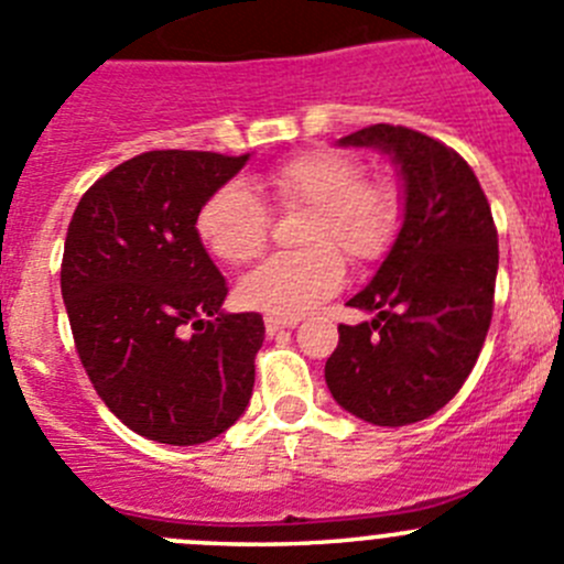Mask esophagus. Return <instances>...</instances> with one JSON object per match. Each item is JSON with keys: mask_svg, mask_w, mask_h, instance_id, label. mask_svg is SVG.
<instances>
[{"mask_svg": "<svg viewBox=\"0 0 564 564\" xmlns=\"http://www.w3.org/2000/svg\"><path fill=\"white\" fill-rule=\"evenodd\" d=\"M296 318H276V315H265V332L268 335H276L282 329H296Z\"/></svg>", "mask_w": 564, "mask_h": 564, "instance_id": "34e87169", "label": "esophagus"}]
</instances>
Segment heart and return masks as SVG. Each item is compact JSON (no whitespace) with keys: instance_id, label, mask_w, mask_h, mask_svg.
Segmentation results:
<instances>
[{"instance_id":"obj_1","label":"heart","mask_w":564,"mask_h":564,"mask_svg":"<svg viewBox=\"0 0 564 564\" xmlns=\"http://www.w3.org/2000/svg\"><path fill=\"white\" fill-rule=\"evenodd\" d=\"M279 207H310L304 251L273 254L246 273L240 299L276 318H299L340 291L343 260L373 262L390 249L401 224L399 196L388 185L362 182L357 160L318 149L299 154L265 176ZM198 238L218 260L243 265L268 243L271 213L243 182H227L196 218Z\"/></svg>"}]
</instances>
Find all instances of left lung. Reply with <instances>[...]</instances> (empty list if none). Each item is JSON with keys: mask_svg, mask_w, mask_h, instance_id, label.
<instances>
[{"mask_svg": "<svg viewBox=\"0 0 564 564\" xmlns=\"http://www.w3.org/2000/svg\"><path fill=\"white\" fill-rule=\"evenodd\" d=\"M388 154L401 185V227L382 265L348 307L326 359L332 399L377 426H406L446 406L485 346L498 235L485 191L454 149L406 127L373 124L335 143Z\"/></svg>", "mask_w": 564, "mask_h": 564, "instance_id": "8db88e82", "label": "left lung"}]
</instances>
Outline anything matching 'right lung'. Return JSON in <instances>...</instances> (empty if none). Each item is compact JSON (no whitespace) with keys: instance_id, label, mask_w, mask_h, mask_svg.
<instances>
[{"instance_id":"obj_1","label":"right lung","mask_w":564,"mask_h":564,"mask_svg":"<svg viewBox=\"0 0 564 564\" xmlns=\"http://www.w3.org/2000/svg\"><path fill=\"white\" fill-rule=\"evenodd\" d=\"M251 154L147 152L79 198L61 291L77 354L118 421L169 446L227 432L254 388L260 313H227L196 218Z\"/></svg>"}]
</instances>
